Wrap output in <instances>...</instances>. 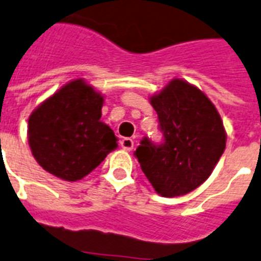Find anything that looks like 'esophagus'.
I'll use <instances>...</instances> for the list:
<instances>
[{"mask_svg": "<svg viewBox=\"0 0 261 261\" xmlns=\"http://www.w3.org/2000/svg\"><path fill=\"white\" fill-rule=\"evenodd\" d=\"M120 146H121L122 149L132 150L133 146H135V141H133L132 139H129V137H124V139L120 141Z\"/></svg>", "mask_w": 261, "mask_h": 261, "instance_id": "1", "label": "esophagus"}]
</instances>
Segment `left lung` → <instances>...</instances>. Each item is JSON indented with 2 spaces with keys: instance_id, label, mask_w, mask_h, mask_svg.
<instances>
[{
  "instance_id": "8db88e82",
  "label": "left lung",
  "mask_w": 261,
  "mask_h": 261,
  "mask_svg": "<svg viewBox=\"0 0 261 261\" xmlns=\"http://www.w3.org/2000/svg\"><path fill=\"white\" fill-rule=\"evenodd\" d=\"M163 141L144 137L135 150L141 169L157 193L181 196L203 184L225 149L220 115L205 94L173 80L150 98Z\"/></svg>"
}]
</instances>
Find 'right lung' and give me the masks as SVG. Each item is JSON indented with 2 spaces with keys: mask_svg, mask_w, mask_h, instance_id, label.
Masks as SVG:
<instances>
[{
  "mask_svg": "<svg viewBox=\"0 0 261 261\" xmlns=\"http://www.w3.org/2000/svg\"><path fill=\"white\" fill-rule=\"evenodd\" d=\"M102 102L100 93L76 80L30 115L29 145L45 171L66 181H77L116 149L115 133L100 121Z\"/></svg>",
  "mask_w": 261,
  "mask_h": 261,
  "instance_id": "obj_1",
  "label": "right lung"
}]
</instances>
